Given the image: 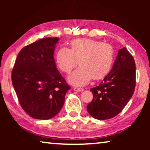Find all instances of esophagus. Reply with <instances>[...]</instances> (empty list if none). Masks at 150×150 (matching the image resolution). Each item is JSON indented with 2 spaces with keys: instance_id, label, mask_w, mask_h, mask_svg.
I'll return each mask as SVG.
<instances>
[{
  "instance_id": "34e87169",
  "label": "esophagus",
  "mask_w": 150,
  "mask_h": 150,
  "mask_svg": "<svg viewBox=\"0 0 150 150\" xmlns=\"http://www.w3.org/2000/svg\"><path fill=\"white\" fill-rule=\"evenodd\" d=\"M74 91H79V92H81V91H83L84 89H83V88L74 87Z\"/></svg>"
}]
</instances>
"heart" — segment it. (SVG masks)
Segmentation results:
<instances>
[{
	"label": "heart",
	"mask_w": 150,
	"mask_h": 150,
	"mask_svg": "<svg viewBox=\"0 0 150 150\" xmlns=\"http://www.w3.org/2000/svg\"><path fill=\"white\" fill-rule=\"evenodd\" d=\"M115 59L111 45L90 39H79L70 44V49L61 47L57 51L56 62L59 68L69 73L79 64L81 66L68 76L69 83L82 87L92 79H102L109 73Z\"/></svg>",
	"instance_id": "obj_1"
}]
</instances>
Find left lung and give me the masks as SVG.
I'll return each instance as SVG.
<instances>
[{
  "label": "left lung",
  "mask_w": 150,
  "mask_h": 150,
  "mask_svg": "<svg viewBox=\"0 0 150 150\" xmlns=\"http://www.w3.org/2000/svg\"><path fill=\"white\" fill-rule=\"evenodd\" d=\"M135 85V62L124 47L119 50L110 72L99 85L90 89L93 98L87 106L88 112L97 120L114 117L132 98Z\"/></svg>",
  "instance_id": "1"
}]
</instances>
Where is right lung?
Here are the masks:
<instances>
[{
	"mask_svg": "<svg viewBox=\"0 0 150 150\" xmlns=\"http://www.w3.org/2000/svg\"><path fill=\"white\" fill-rule=\"evenodd\" d=\"M58 38H46L20 50L11 74L18 101L28 115L52 118L62 108L70 87L57 68L54 51Z\"/></svg>",
	"mask_w": 150,
	"mask_h": 150,
	"instance_id": "obj_1",
	"label": "right lung"
}]
</instances>
